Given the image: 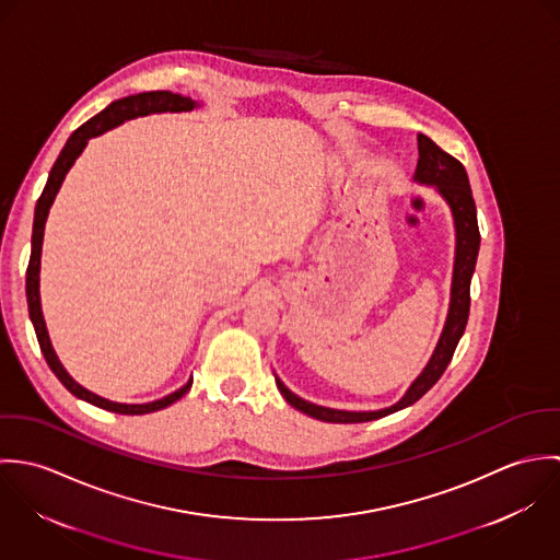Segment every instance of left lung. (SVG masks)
<instances>
[{"instance_id":"1","label":"left lung","mask_w":560,"mask_h":560,"mask_svg":"<svg viewBox=\"0 0 560 560\" xmlns=\"http://www.w3.org/2000/svg\"><path fill=\"white\" fill-rule=\"evenodd\" d=\"M413 180L433 185L440 196L448 202L453 222H455V267H453V284H451V306H448V317L444 323L442 336L438 340V347L427 362L424 371L413 380L405 397L377 411H345V409H331L315 405L308 400L300 399L293 395L278 377L276 386L280 395L287 399L289 405L295 409L323 420V422H366V420H377L382 416H388L393 411H399L402 407L416 402L433 384L442 377L446 371L448 362L453 360V353L457 349L459 338L464 336L468 315H470V282L472 273L477 267V256H479L480 233L479 222H477V205L472 198L468 172L462 165V161L455 160L446 151H442L431 138L418 133V165L413 172Z\"/></svg>"}]
</instances>
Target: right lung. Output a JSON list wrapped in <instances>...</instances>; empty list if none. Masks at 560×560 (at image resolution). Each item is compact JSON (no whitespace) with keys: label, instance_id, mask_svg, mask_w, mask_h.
<instances>
[{"label":"right lung","instance_id":"1","mask_svg":"<svg viewBox=\"0 0 560 560\" xmlns=\"http://www.w3.org/2000/svg\"><path fill=\"white\" fill-rule=\"evenodd\" d=\"M194 107H198L196 101H191L189 96L176 94V92H167V90L140 92V94H131V96H125V98H118V101L109 103L103 112H98L88 122H83L78 131H73V136L69 138V142L65 144L62 153L58 155V160L54 163V167L49 172V178H47V185H45V189H43V194H40V198L36 202L34 229H32V254H30V265H27V276H25V295H27L30 319H32L34 329H36V338H38L40 351H43L49 369L54 371V375L62 382V386L71 395H75L78 399L88 400V402H92V405H96L101 409H107V411L131 413V416L158 411V409L172 405L174 400L180 399L191 388L194 380H189L183 388H178L176 393H172V395H167L163 399L153 400V402H140V405H129V402L103 399V397L85 390L83 386H80L67 373V369L60 364V360H58V355H56V351L51 347V340H49V334H47V325H45V319H43V308H40V291H38L40 278H38V273H40V252H43L45 222H47L49 209H51V205L56 200V194H58L67 172L71 170V165L75 163V160L80 158L81 151L85 149L90 138L101 136L107 129H114V127L122 125L125 120H131V118H138V116L161 114V112H191Z\"/></svg>","mask_w":560,"mask_h":560}]
</instances>
